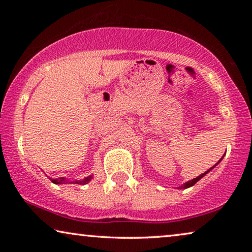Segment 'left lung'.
I'll return each instance as SVG.
<instances>
[{
    "label": "left lung",
    "mask_w": 252,
    "mask_h": 252,
    "mask_svg": "<svg viewBox=\"0 0 252 252\" xmlns=\"http://www.w3.org/2000/svg\"><path fill=\"white\" fill-rule=\"evenodd\" d=\"M220 160H221V159H220ZM220 160H219V161H220ZM219 161H218V163H219ZM218 163H217V164H218ZM217 164L215 165V166H217ZM215 166H212L211 168H210V170H208V171H206V172H204V173H203V174H201V175H198V177H197V178H195V179H192V180H190V181L186 182V184H185V185H182V186H181V188H189V187H191V186H194V185L196 184V182H197L198 180H201V179H202L203 177H204V175H205L206 173H208V172H210V171H211V170H212V168H213V167H215Z\"/></svg>",
    "instance_id": "1"
}]
</instances>
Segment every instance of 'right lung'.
Segmentation results:
<instances>
[{
    "mask_svg": "<svg viewBox=\"0 0 252 252\" xmlns=\"http://www.w3.org/2000/svg\"><path fill=\"white\" fill-rule=\"evenodd\" d=\"M51 181L54 182V184H56V185H61V184H66L67 182V180H65L64 178H58V179H50ZM92 180V177H87V178H85L84 180H78V181H73L74 184H77V185H86V184H88L89 181Z\"/></svg>",
    "mask_w": 252,
    "mask_h": 252,
    "instance_id": "obj_1",
    "label": "right lung"
}]
</instances>
